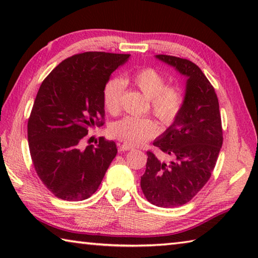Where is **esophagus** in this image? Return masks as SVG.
Returning a JSON list of instances; mask_svg holds the SVG:
<instances>
[{"label":"esophagus","mask_w":258,"mask_h":258,"mask_svg":"<svg viewBox=\"0 0 258 258\" xmlns=\"http://www.w3.org/2000/svg\"><path fill=\"white\" fill-rule=\"evenodd\" d=\"M133 147L127 145V143H123V145L119 146V151H127V150H132Z\"/></svg>","instance_id":"34e87169"}]
</instances>
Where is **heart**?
Returning a JSON list of instances; mask_svg holds the SVG:
<instances>
[{
	"mask_svg": "<svg viewBox=\"0 0 258 258\" xmlns=\"http://www.w3.org/2000/svg\"><path fill=\"white\" fill-rule=\"evenodd\" d=\"M124 82L137 87L149 99L152 112L164 125H172L178 118L184 104L183 94L176 86H166V78L156 69H139ZM123 91L124 83L118 78L106 83L102 98L108 112L117 113L120 110ZM109 131L112 138L135 146L155 138L159 133V126L150 117L126 116L113 123Z\"/></svg>",
	"mask_w": 258,
	"mask_h": 258,
	"instance_id": "b5f03b06",
	"label": "heart"
}]
</instances>
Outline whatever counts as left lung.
Wrapping results in <instances>:
<instances>
[{"label":"left lung","mask_w":258,"mask_h":258,"mask_svg":"<svg viewBox=\"0 0 258 258\" xmlns=\"http://www.w3.org/2000/svg\"><path fill=\"white\" fill-rule=\"evenodd\" d=\"M157 59L187 77L183 109L178 118L154 142L173 160L160 161L148 151L141 189L158 207L182 206L206 184L223 143L218 99L211 82L187 59L158 54Z\"/></svg>","instance_id":"obj_1"}]
</instances>
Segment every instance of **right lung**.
<instances>
[{
	"mask_svg": "<svg viewBox=\"0 0 258 258\" xmlns=\"http://www.w3.org/2000/svg\"><path fill=\"white\" fill-rule=\"evenodd\" d=\"M130 54L84 52L59 63L42 82L28 118L30 157L38 177L56 198H90L116 157L103 138L82 149L89 128L104 124L102 92Z\"/></svg>",
	"mask_w": 258,
	"mask_h": 258,
	"instance_id": "obj_1",
	"label": "right lung"
}]
</instances>
